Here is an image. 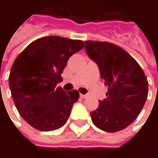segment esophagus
Returning <instances> with one entry per match:
<instances>
[{
    "instance_id": "obj_1",
    "label": "esophagus",
    "mask_w": 158,
    "mask_h": 158,
    "mask_svg": "<svg viewBox=\"0 0 158 158\" xmlns=\"http://www.w3.org/2000/svg\"><path fill=\"white\" fill-rule=\"evenodd\" d=\"M79 96H80V98H81V99H85V98H87V97H88V94H81V93H80V94H79Z\"/></svg>"
}]
</instances>
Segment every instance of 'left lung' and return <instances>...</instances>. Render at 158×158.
Segmentation results:
<instances>
[{"instance_id":"8db88e82","label":"left lung","mask_w":158,"mask_h":158,"mask_svg":"<svg viewBox=\"0 0 158 158\" xmlns=\"http://www.w3.org/2000/svg\"><path fill=\"white\" fill-rule=\"evenodd\" d=\"M88 56L98 64L108 87L107 98L90 112L99 129L114 133L130 125L139 115L148 95V81L142 68L124 49L109 42L85 41Z\"/></svg>"}]
</instances>
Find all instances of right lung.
<instances>
[{
  "label": "right lung",
  "instance_id": "right-lung-1",
  "mask_svg": "<svg viewBox=\"0 0 158 158\" xmlns=\"http://www.w3.org/2000/svg\"><path fill=\"white\" fill-rule=\"evenodd\" d=\"M84 42L61 36L35 40L16 57L9 86L16 109L24 121L39 131H53L68 121L79 93L56 87L69 58L84 48Z\"/></svg>",
  "mask_w": 158,
  "mask_h": 158
}]
</instances>
